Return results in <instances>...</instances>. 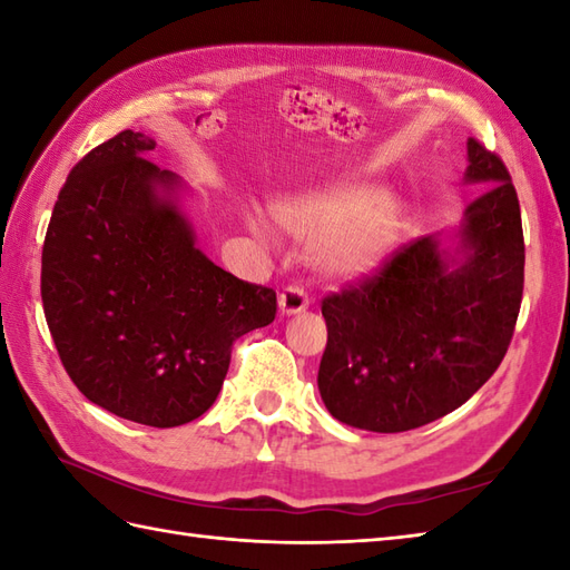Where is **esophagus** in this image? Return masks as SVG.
Returning a JSON list of instances; mask_svg holds the SVG:
<instances>
[{
	"label": "esophagus",
	"mask_w": 570,
	"mask_h": 570,
	"mask_svg": "<svg viewBox=\"0 0 570 570\" xmlns=\"http://www.w3.org/2000/svg\"><path fill=\"white\" fill-rule=\"evenodd\" d=\"M308 308V296L301 286H286L282 294H278V311L284 316H294V313H301Z\"/></svg>",
	"instance_id": "1"
}]
</instances>
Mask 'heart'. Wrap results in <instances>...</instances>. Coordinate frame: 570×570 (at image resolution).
<instances>
[{
	"label": "heart",
	"instance_id": "obj_1",
	"mask_svg": "<svg viewBox=\"0 0 570 570\" xmlns=\"http://www.w3.org/2000/svg\"><path fill=\"white\" fill-rule=\"evenodd\" d=\"M278 223L306 242H323L321 264L337 278L377 269L399 235V210L370 188H335L286 198L274 208Z\"/></svg>",
	"mask_w": 570,
	"mask_h": 570
}]
</instances>
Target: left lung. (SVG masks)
Here are the masks:
<instances>
[{"instance_id":"left-lung-1","label":"left lung","mask_w":570,"mask_h":570,"mask_svg":"<svg viewBox=\"0 0 570 570\" xmlns=\"http://www.w3.org/2000/svg\"><path fill=\"white\" fill-rule=\"evenodd\" d=\"M468 161L465 180L485 188L465 208L458 257L419 237L323 298L318 390L347 426H426L463 406L510 347L524 292L522 213L498 154L468 139Z\"/></svg>"}]
</instances>
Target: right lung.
<instances>
[{"instance_id": "add662e5", "label": "right lung", "mask_w": 570, "mask_h": 570, "mask_svg": "<svg viewBox=\"0 0 570 570\" xmlns=\"http://www.w3.org/2000/svg\"><path fill=\"white\" fill-rule=\"evenodd\" d=\"M154 147L125 129L72 166L46 229L41 301L92 404L171 429L213 406L235 341L274 321L276 294L196 247L178 176L144 159Z\"/></svg>"}]
</instances>
